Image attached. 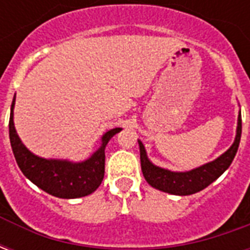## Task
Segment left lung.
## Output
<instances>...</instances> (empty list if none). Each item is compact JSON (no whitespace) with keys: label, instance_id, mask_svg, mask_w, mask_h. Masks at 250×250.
Returning <instances> with one entry per match:
<instances>
[{"label":"left lung","instance_id":"1","mask_svg":"<svg viewBox=\"0 0 250 250\" xmlns=\"http://www.w3.org/2000/svg\"><path fill=\"white\" fill-rule=\"evenodd\" d=\"M241 114H240L236 141L231 145L230 148L213 162L206 163L201 167L194 168L191 171H186V173H173V171L154 166L147 158L145 146L142 145V142H139L143 177L146 178L148 185H151L152 188L158 190H162L165 193L175 194V195H190V194L201 191L205 188H208L211 182H214L215 179L230 166L238 150V145L241 139Z\"/></svg>","mask_w":250,"mask_h":250}]
</instances>
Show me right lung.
<instances>
[{"label": "right lung", "mask_w": 250, "mask_h": 250, "mask_svg": "<svg viewBox=\"0 0 250 250\" xmlns=\"http://www.w3.org/2000/svg\"><path fill=\"white\" fill-rule=\"evenodd\" d=\"M14 99L10 108L9 138L20 170L36 186L59 198H79L93 193L104 178V148L108 141L122 128H114L102 138V147L92 157L82 163L42 159L33 155L21 143L13 123Z\"/></svg>", "instance_id": "1"}]
</instances>
